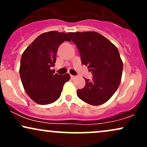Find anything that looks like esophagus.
Masks as SVG:
<instances>
[{
	"mask_svg": "<svg viewBox=\"0 0 147 147\" xmlns=\"http://www.w3.org/2000/svg\"><path fill=\"white\" fill-rule=\"evenodd\" d=\"M75 77H76L75 76H74V75H70V78H71V79H75Z\"/></svg>",
	"mask_w": 147,
	"mask_h": 147,
	"instance_id": "obj_1",
	"label": "esophagus"
}]
</instances>
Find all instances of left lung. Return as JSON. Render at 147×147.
Instances as JSON below:
<instances>
[{
    "label": "left lung",
    "instance_id": "8db88e82",
    "mask_svg": "<svg viewBox=\"0 0 147 147\" xmlns=\"http://www.w3.org/2000/svg\"><path fill=\"white\" fill-rule=\"evenodd\" d=\"M68 34L77 47L82 63L93 75L91 81L85 79V86L77 90V96L90 105L104 104L117 90L122 78L123 63L117 48L96 32Z\"/></svg>",
    "mask_w": 147,
    "mask_h": 147
}]
</instances>
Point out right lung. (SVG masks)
<instances>
[{
	"instance_id": "1",
	"label": "right lung",
	"mask_w": 147,
	"mask_h": 147,
	"mask_svg": "<svg viewBox=\"0 0 147 147\" xmlns=\"http://www.w3.org/2000/svg\"><path fill=\"white\" fill-rule=\"evenodd\" d=\"M70 41L64 32L51 31L39 35L23 53L20 77L28 96L37 104L45 105L59 98L68 74L61 75L51 70L56 62L59 46Z\"/></svg>"
}]
</instances>
